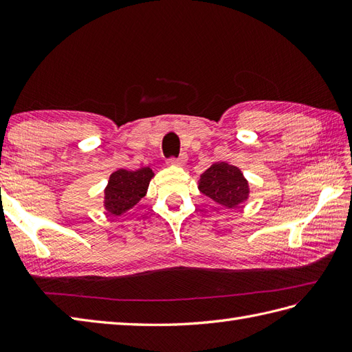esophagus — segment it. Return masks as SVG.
I'll return each mask as SVG.
<instances>
[{"label":"esophagus","mask_w":352,"mask_h":352,"mask_svg":"<svg viewBox=\"0 0 352 352\" xmlns=\"http://www.w3.org/2000/svg\"><path fill=\"white\" fill-rule=\"evenodd\" d=\"M186 162H188V155L186 154H182L178 159H170L169 163L174 164V166H183V164H186Z\"/></svg>","instance_id":"esophagus-1"}]
</instances>
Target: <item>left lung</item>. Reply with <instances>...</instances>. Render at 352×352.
Returning <instances> with one entry per match:
<instances>
[{
  "instance_id": "obj_1",
  "label": "left lung",
  "mask_w": 352,
  "mask_h": 352,
  "mask_svg": "<svg viewBox=\"0 0 352 352\" xmlns=\"http://www.w3.org/2000/svg\"><path fill=\"white\" fill-rule=\"evenodd\" d=\"M198 189L214 203L236 208L250 199V183L243 172L227 162L213 163L198 182Z\"/></svg>"
}]
</instances>
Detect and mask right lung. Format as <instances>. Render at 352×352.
Listing matches in <instances>:
<instances>
[{"label": "right lung", "mask_w": 352, "mask_h": 352, "mask_svg": "<svg viewBox=\"0 0 352 352\" xmlns=\"http://www.w3.org/2000/svg\"><path fill=\"white\" fill-rule=\"evenodd\" d=\"M154 172L151 168L138 170L118 169L111 172L104 189V210L110 216H121L136 206L146 195Z\"/></svg>", "instance_id": "right-lung-1"}]
</instances>
